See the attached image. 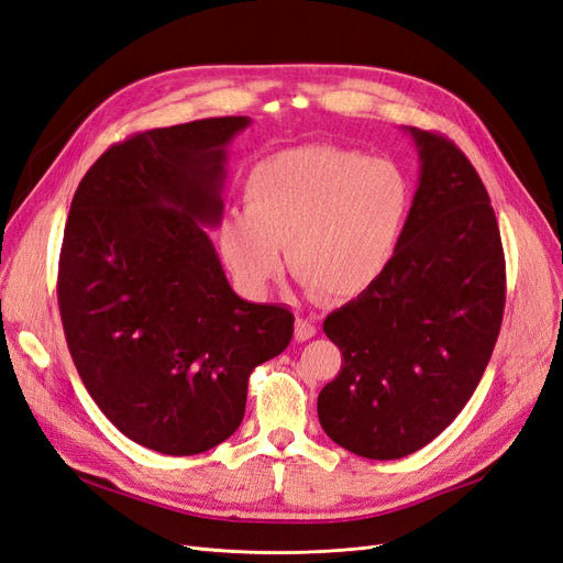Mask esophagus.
Here are the masks:
<instances>
[{"instance_id": "obj_1", "label": "esophagus", "mask_w": 563, "mask_h": 563, "mask_svg": "<svg viewBox=\"0 0 563 563\" xmlns=\"http://www.w3.org/2000/svg\"><path fill=\"white\" fill-rule=\"evenodd\" d=\"M317 335V327L312 319H296V340H300V343H305V340H310Z\"/></svg>"}]
</instances>
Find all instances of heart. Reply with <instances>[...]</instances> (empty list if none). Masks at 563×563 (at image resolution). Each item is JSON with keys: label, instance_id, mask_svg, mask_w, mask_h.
Instances as JSON below:
<instances>
[{"label": "heart", "instance_id": "obj_1", "mask_svg": "<svg viewBox=\"0 0 563 563\" xmlns=\"http://www.w3.org/2000/svg\"><path fill=\"white\" fill-rule=\"evenodd\" d=\"M244 211L218 223V249L236 286L263 296L286 265L331 298L366 291L395 255L411 211V183L389 159L338 145H302L255 162Z\"/></svg>", "mask_w": 563, "mask_h": 563}]
</instances>
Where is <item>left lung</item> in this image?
Returning <instances> with one entry per match:
<instances>
[{
    "mask_svg": "<svg viewBox=\"0 0 563 563\" xmlns=\"http://www.w3.org/2000/svg\"><path fill=\"white\" fill-rule=\"evenodd\" d=\"M418 190L383 275L323 319L343 352L317 413L338 446L397 460L428 446L463 411L496 347L505 258L486 187L444 135L404 126Z\"/></svg>",
    "mask_w": 563,
    "mask_h": 563,
    "instance_id": "obj_1",
    "label": "left lung"
}]
</instances>
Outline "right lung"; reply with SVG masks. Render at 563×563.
<instances>
[{
    "label": "right lung",
    "mask_w": 563,
    "mask_h": 563,
    "mask_svg": "<svg viewBox=\"0 0 563 563\" xmlns=\"http://www.w3.org/2000/svg\"><path fill=\"white\" fill-rule=\"evenodd\" d=\"M249 124L211 117L112 145L65 223L58 305L81 383L119 432L164 455L232 437L251 371L294 335L291 310L232 291L207 232Z\"/></svg>",
    "instance_id": "right-lung-1"
}]
</instances>
